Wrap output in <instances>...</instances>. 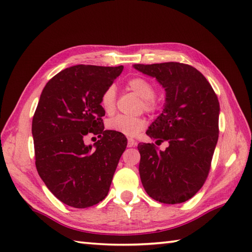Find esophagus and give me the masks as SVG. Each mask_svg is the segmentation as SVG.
<instances>
[{"instance_id": "1", "label": "esophagus", "mask_w": 252, "mask_h": 252, "mask_svg": "<svg viewBox=\"0 0 252 252\" xmlns=\"http://www.w3.org/2000/svg\"><path fill=\"white\" fill-rule=\"evenodd\" d=\"M136 145V142L133 138H127V147H133Z\"/></svg>"}]
</instances>
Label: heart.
Instances as JSON below:
<instances>
[{
	"instance_id": "obj_1",
	"label": "heart",
	"mask_w": 252,
	"mask_h": 252,
	"mask_svg": "<svg viewBox=\"0 0 252 252\" xmlns=\"http://www.w3.org/2000/svg\"><path fill=\"white\" fill-rule=\"evenodd\" d=\"M126 87L129 90L135 92L140 97H142L141 107L144 110L149 112H155L159 108V103L155 97L156 89L155 85L143 77L131 78L126 82ZM117 93L114 85L107 87L100 95L99 103L101 108L106 114H112L116 108ZM146 120L143 117H129L119 115L107 121V127L108 130L114 131L120 134L126 136H135L141 131L145 129Z\"/></svg>"
}]
</instances>
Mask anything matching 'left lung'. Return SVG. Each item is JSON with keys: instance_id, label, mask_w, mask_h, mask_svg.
Segmentation results:
<instances>
[{"instance_id": "1", "label": "left lung", "mask_w": 252, "mask_h": 252, "mask_svg": "<svg viewBox=\"0 0 252 252\" xmlns=\"http://www.w3.org/2000/svg\"><path fill=\"white\" fill-rule=\"evenodd\" d=\"M134 68L155 77L165 90L162 114L146 134L154 143H140L138 171L147 194L174 205L190 199L208 178L219 138L220 104L211 84L196 68L182 63H161Z\"/></svg>"}]
</instances>
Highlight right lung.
I'll return each instance as SVG.
<instances>
[{
  "instance_id": "add662e5",
  "label": "right lung",
  "mask_w": 252,
  "mask_h": 252,
  "mask_svg": "<svg viewBox=\"0 0 252 252\" xmlns=\"http://www.w3.org/2000/svg\"><path fill=\"white\" fill-rule=\"evenodd\" d=\"M122 70V66H72L42 91L32 119L35 167L47 189L67 206L89 208L108 194L126 138L104 130L99 98ZM90 135L101 138L95 149L84 143Z\"/></svg>"
}]
</instances>
